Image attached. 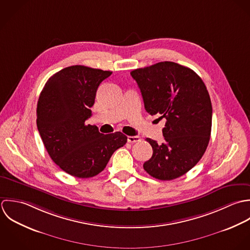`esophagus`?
<instances>
[{
    "instance_id": "esophagus-1",
    "label": "esophagus",
    "mask_w": 250,
    "mask_h": 250,
    "mask_svg": "<svg viewBox=\"0 0 250 250\" xmlns=\"http://www.w3.org/2000/svg\"><path fill=\"white\" fill-rule=\"evenodd\" d=\"M127 141H128L129 143L139 142V141H141V137H139V136H128V137H127Z\"/></svg>"
}]
</instances>
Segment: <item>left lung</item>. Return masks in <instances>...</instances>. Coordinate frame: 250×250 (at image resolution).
<instances>
[{
	"instance_id": "obj_1",
	"label": "left lung",
	"mask_w": 250,
	"mask_h": 250,
	"mask_svg": "<svg viewBox=\"0 0 250 250\" xmlns=\"http://www.w3.org/2000/svg\"><path fill=\"white\" fill-rule=\"evenodd\" d=\"M130 74L146 111L166 120L162 144L146 139L152 155L143 167L155 179H177L193 168L207 150L212 116L208 92L196 72L173 62L137 68Z\"/></svg>"
}]
</instances>
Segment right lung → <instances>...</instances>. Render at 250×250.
I'll return each instance as SVG.
<instances>
[{"label": "right lung", "instance_id": "add662e5", "mask_svg": "<svg viewBox=\"0 0 250 250\" xmlns=\"http://www.w3.org/2000/svg\"><path fill=\"white\" fill-rule=\"evenodd\" d=\"M111 71L71 65L51 76L37 108V125L52 160L64 172L87 179L100 174L127 137L120 131L102 134L86 125L100 83Z\"/></svg>", "mask_w": 250, "mask_h": 250}]
</instances>
